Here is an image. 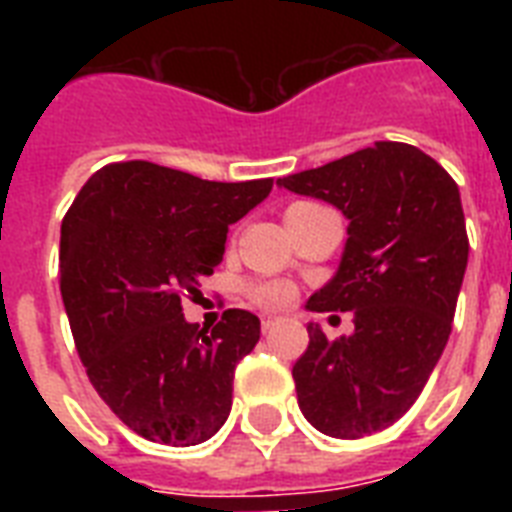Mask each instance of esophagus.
Wrapping results in <instances>:
<instances>
[{
    "instance_id": "esophagus-1",
    "label": "esophagus",
    "mask_w": 512,
    "mask_h": 512,
    "mask_svg": "<svg viewBox=\"0 0 512 512\" xmlns=\"http://www.w3.org/2000/svg\"><path fill=\"white\" fill-rule=\"evenodd\" d=\"M260 324H263V332H268L273 324H279V316H263V319H260Z\"/></svg>"
}]
</instances>
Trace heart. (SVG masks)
<instances>
[{
  "label": "heart",
  "instance_id": "b5f03b06",
  "mask_svg": "<svg viewBox=\"0 0 512 512\" xmlns=\"http://www.w3.org/2000/svg\"><path fill=\"white\" fill-rule=\"evenodd\" d=\"M249 297L257 308H265V311H276V308H284V305L292 303L295 297V289L287 281H260V284H252L249 287Z\"/></svg>",
  "mask_w": 512,
  "mask_h": 512
}]
</instances>
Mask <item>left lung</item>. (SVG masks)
<instances>
[{
	"instance_id": "8db88e82",
	"label": "left lung",
	"mask_w": 512,
	"mask_h": 512,
	"mask_svg": "<svg viewBox=\"0 0 512 512\" xmlns=\"http://www.w3.org/2000/svg\"><path fill=\"white\" fill-rule=\"evenodd\" d=\"M276 185L348 220L335 276L305 308L353 311V335L327 340L308 324L292 369L300 412L324 436H372L417 401L452 332L470 249L460 188L420 148L390 140Z\"/></svg>"
}]
</instances>
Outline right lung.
I'll list each match as a JSON object with an SVG mask.
<instances>
[{
  "label": "right lung",
  "mask_w": 512,
  "mask_h": 512,
  "mask_svg": "<svg viewBox=\"0 0 512 512\" xmlns=\"http://www.w3.org/2000/svg\"><path fill=\"white\" fill-rule=\"evenodd\" d=\"M273 180L215 183L151 162L106 164L60 225V295L87 377L111 412L154 444L196 446L223 428L233 372L260 340L255 313L212 332L183 297L223 263L228 225Z\"/></svg>",
  "instance_id": "right-lung-1"
}]
</instances>
